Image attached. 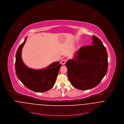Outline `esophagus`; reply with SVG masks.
Instances as JSON below:
<instances>
[{
    "instance_id": "obj_1",
    "label": "esophagus",
    "mask_w": 124,
    "mask_h": 124,
    "mask_svg": "<svg viewBox=\"0 0 124 124\" xmlns=\"http://www.w3.org/2000/svg\"><path fill=\"white\" fill-rule=\"evenodd\" d=\"M67 62V60L66 59H64V60H63L61 61V63L62 64H65V63L66 62Z\"/></svg>"
}]
</instances>
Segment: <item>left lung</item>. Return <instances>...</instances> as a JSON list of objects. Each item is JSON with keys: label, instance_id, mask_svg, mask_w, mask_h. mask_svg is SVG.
<instances>
[{"label": "left lung", "instance_id": "left-lung-1", "mask_svg": "<svg viewBox=\"0 0 124 124\" xmlns=\"http://www.w3.org/2000/svg\"><path fill=\"white\" fill-rule=\"evenodd\" d=\"M92 45L80 47L73 59L68 61V77L80 90L96 87L106 74L108 68L107 50L101 40L92 36Z\"/></svg>", "mask_w": 124, "mask_h": 124}]
</instances>
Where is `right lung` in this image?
<instances>
[{"label":"right lung","instance_id":"obj_1","mask_svg":"<svg viewBox=\"0 0 124 124\" xmlns=\"http://www.w3.org/2000/svg\"><path fill=\"white\" fill-rule=\"evenodd\" d=\"M26 39L27 37L19 46L16 55L15 68L17 77L30 90L37 92L47 91L54 86L61 64L59 62H54L41 70L27 67L23 62L21 57L22 50Z\"/></svg>","mask_w":124,"mask_h":124}]
</instances>
